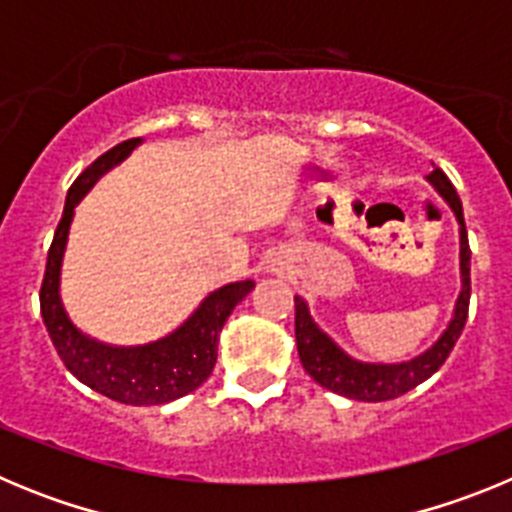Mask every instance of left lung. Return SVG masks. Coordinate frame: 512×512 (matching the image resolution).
<instances>
[{"label": "left lung", "instance_id": "obj_1", "mask_svg": "<svg viewBox=\"0 0 512 512\" xmlns=\"http://www.w3.org/2000/svg\"><path fill=\"white\" fill-rule=\"evenodd\" d=\"M428 182L438 189L443 200L449 202L454 210L456 220H459V235H461V292L456 300L454 318H451L449 328L443 330V336L433 343L425 354L415 356L402 364H364L356 361L341 351L336 343L325 336L323 330L315 325L310 318L305 300L295 297V338H297V351H300V361L305 366V372L310 374L320 387L336 392V395L348 397V400H361V402H384L395 400V397L405 395L420 382L438 372L443 361L449 359L454 351L456 341H459L464 323L469 315V295H472V251H469V238H467V225H464V212H461V200L456 194L454 184L449 182V176L443 174L441 169H433L428 174Z\"/></svg>", "mask_w": 512, "mask_h": 512}]
</instances>
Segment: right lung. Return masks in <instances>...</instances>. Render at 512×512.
Returning a JSON list of instances; mask_svg holds the SVG:
<instances>
[{
	"mask_svg": "<svg viewBox=\"0 0 512 512\" xmlns=\"http://www.w3.org/2000/svg\"><path fill=\"white\" fill-rule=\"evenodd\" d=\"M140 143V138H130L117 143L107 153L94 161L92 166L76 176L71 184L66 207H63L61 223L53 235L45 277L40 284V315L45 330L56 346L58 356L71 374L99 395L110 397L125 405H164L176 397L189 395L212 374L217 361V338L233 307L253 289L251 279L225 284L205 297L192 318L176 328L171 336L146 346H107L94 338L84 336L71 323L58 295V279H61V261L69 238L71 217L79 200L92 189L104 171L117 166L122 158Z\"/></svg>",
	"mask_w": 512,
	"mask_h": 512,
	"instance_id": "obj_1",
	"label": "right lung"
}]
</instances>
